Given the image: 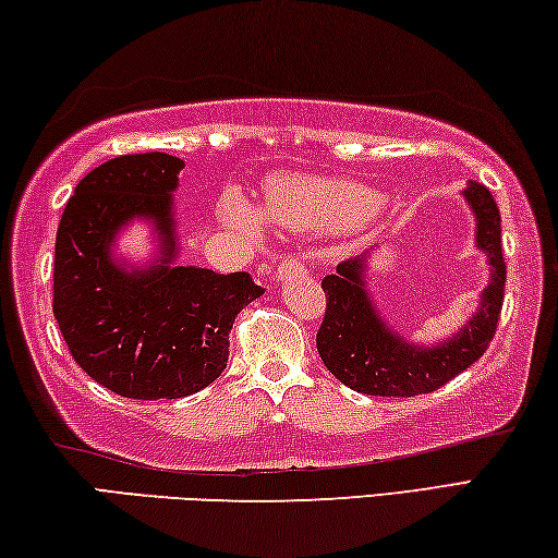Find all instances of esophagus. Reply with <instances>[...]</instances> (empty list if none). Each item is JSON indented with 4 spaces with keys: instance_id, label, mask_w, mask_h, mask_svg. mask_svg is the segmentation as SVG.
Here are the masks:
<instances>
[{
    "instance_id": "obj_1",
    "label": "esophagus",
    "mask_w": 558,
    "mask_h": 558,
    "mask_svg": "<svg viewBox=\"0 0 558 558\" xmlns=\"http://www.w3.org/2000/svg\"><path fill=\"white\" fill-rule=\"evenodd\" d=\"M296 274H304V262H299L294 257H284L277 267V277L287 279V277H296Z\"/></svg>"
}]
</instances>
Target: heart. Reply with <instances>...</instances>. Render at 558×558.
<instances>
[{"mask_svg": "<svg viewBox=\"0 0 558 558\" xmlns=\"http://www.w3.org/2000/svg\"><path fill=\"white\" fill-rule=\"evenodd\" d=\"M378 207L380 195L359 182L279 175L264 193V213L230 190L219 203V217L244 240L259 242L267 219L294 232H341L368 222Z\"/></svg>", "mask_w": 558, "mask_h": 558, "instance_id": "1", "label": "heart"}]
</instances>
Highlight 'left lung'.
I'll use <instances>...</instances> for the list:
<instances>
[{
  "mask_svg": "<svg viewBox=\"0 0 558 558\" xmlns=\"http://www.w3.org/2000/svg\"><path fill=\"white\" fill-rule=\"evenodd\" d=\"M464 197L477 217V246L487 254L492 279L477 314L445 343L420 349L383 324L363 281L365 254L341 262L336 274L324 277L326 312L316 333V349L326 368L343 386L365 396L410 398L442 388L485 355L489 341L495 339L505 301L507 264L501 254V217L495 197L480 182H470Z\"/></svg>",
  "mask_w": 558,
  "mask_h": 558,
  "instance_id": "obj_1",
  "label": "left lung"
}]
</instances>
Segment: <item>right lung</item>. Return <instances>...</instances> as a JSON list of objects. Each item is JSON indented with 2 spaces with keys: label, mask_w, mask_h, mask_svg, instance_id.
Wrapping results in <instances>:
<instances>
[{
  "label": "right lung",
  "mask_w": 558,
  "mask_h": 558,
  "mask_svg": "<svg viewBox=\"0 0 558 558\" xmlns=\"http://www.w3.org/2000/svg\"><path fill=\"white\" fill-rule=\"evenodd\" d=\"M182 168L168 153L108 160L78 182L59 222L53 316L73 361L123 398L172 400L207 388L227 368L234 316L264 294L246 271L170 267ZM133 216L154 219L163 257L128 272L110 246Z\"/></svg>",
  "instance_id": "obj_1"
}]
</instances>
